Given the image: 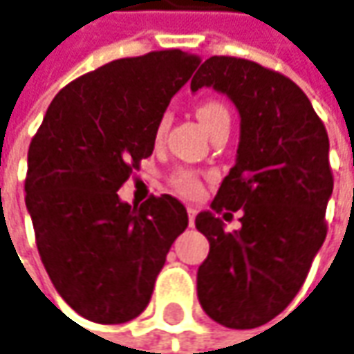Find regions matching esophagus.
Wrapping results in <instances>:
<instances>
[{
  "mask_svg": "<svg viewBox=\"0 0 354 354\" xmlns=\"http://www.w3.org/2000/svg\"><path fill=\"white\" fill-rule=\"evenodd\" d=\"M187 214H189V224L193 226L194 218H196V214H198V210H196L194 206H189V208H187Z\"/></svg>",
  "mask_w": 354,
  "mask_h": 354,
  "instance_id": "1",
  "label": "esophagus"
}]
</instances>
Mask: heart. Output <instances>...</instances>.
Returning <instances> with one entry per match:
<instances>
[{"label":"heart","mask_w":354,"mask_h":354,"mask_svg":"<svg viewBox=\"0 0 354 354\" xmlns=\"http://www.w3.org/2000/svg\"><path fill=\"white\" fill-rule=\"evenodd\" d=\"M196 116H198V120L203 122V127L210 134L214 132L216 128L222 127V124H230V118H232L227 106L222 101H214V99L203 101L201 105L196 106ZM167 124H169V115L165 113V115L161 116L158 132H163L167 128ZM171 183L175 185V189L179 193L187 194V196H196V194L201 193V181H198L196 173L189 171V169H179L171 177Z\"/></svg>","instance_id":"b5f03b06"}]
</instances>
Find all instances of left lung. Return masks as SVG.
<instances>
[{
  "label": "left lung",
  "instance_id": "left-lung-1",
  "mask_svg": "<svg viewBox=\"0 0 354 354\" xmlns=\"http://www.w3.org/2000/svg\"><path fill=\"white\" fill-rule=\"evenodd\" d=\"M201 87L236 105L239 146L212 210L194 220L210 241L196 272L198 302L222 326L253 329L292 302L326 239L329 138L304 91L255 62L212 56L191 80V91ZM222 209L244 210L239 230L223 232Z\"/></svg>",
  "mask_w": 354,
  "mask_h": 354
}]
</instances>
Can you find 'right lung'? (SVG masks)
Returning <instances> with one entry per match:
<instances>
[{"mask_svg":"<svg viewBox=\"0 0 354 354\" xmlns=\"http://www.w3.org/2000/svg\"><path fill=\"white\" fill-rule=\"evenodd\" d=\"M198 64L183 50L109 62L54 97L28 146L25 203L40 259L85 319L142 314L189 224L171 194L132 206L116 191L151 156L161 116Z\"/></svg>","mask_w":354,"mask_h":354,"instance_id":"1","label":"right lung"}]
</instances>
